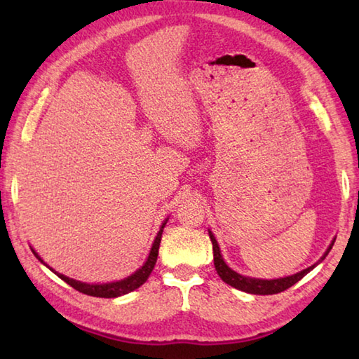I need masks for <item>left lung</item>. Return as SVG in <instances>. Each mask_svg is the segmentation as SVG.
<instances>
[{
    "instance_id": "8db88e82",
    "label": "left lung",
    "mask_w": 359,
    "mask_h": 359,
    "mask_svg": "<svg viewBox=\"0 0 359 359\" xmlns=\"http://www.w3.org/2000/svg\"><path fill=\"white\" fill-rule=\"evenodd\" d=\"M208 234H210V239L212 242V256H215V266H216V271L220 276V279L226 282L228 285H231L234 288L241 290V292H245V293H250V294H276V293L284 292V290L294 285L297 280H301L307 273H310L316 265H319L324 261L325 256L330 253L334 241H337V238H333L332 242H330V245L327 247V250L324 251V255L318 259V262L307 266V269H304V270L297 271L294 274H290V276H284V278L259 279V278L243 276V274L230 269L228 264L224 261L222 253H220L219 243L215 238V234H212L211 230H208Z\"/></svg>"
}]
</instances>
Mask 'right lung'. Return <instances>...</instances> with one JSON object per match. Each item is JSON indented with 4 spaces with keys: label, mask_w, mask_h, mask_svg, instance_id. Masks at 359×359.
I'll use <instances>...</instances> for the list:
<instances>
[{
    "label": "right lung",
    "mask_w": 359,
    "mask_h": 359,
    "mask_svg": "<svg viewBox=\"0 0 359 359\" xmlns=\"http://www.w3.org/2000/svg\"><path fill=\"white\" fill-rule=\"evenodd\" d=\"M166 217L162 225H160L158 228V233L156 236L154 242H152L151 245V250H149V255L147 257V261L143 262V265L140 266V269H137L134 273L129 274V276L123 278V279H118V280H112V282H103V284H89V282H81V280H77V279H72L69 276H65V274L58 273L52 269V266H49L48 264H46L43 259L40 257V255L36 253V251L30 247V250H32V253L35 255V257L40 261L43 265L48 266V269L55 273L57 276L60 279H63L66 284H69L71 287H74L75 290H79L80 293H85V294H89V296H95V297H118V296H123V294H128L134 292V290L139 288L140 285H143L144 282L148 280L149 274L152 271V269H154V265L157 262V256H158V245H160V241H162V233H163V228L168 222Z\"/></svg>",
    "instance_id": "obj_1"
}]
</instances>
